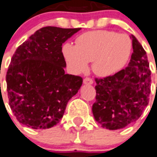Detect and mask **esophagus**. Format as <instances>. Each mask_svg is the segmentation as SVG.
Here are the masks:
<instances>
[{
    "mask_svg": "<svg viewBox=\"0 0 157 157\" xmlns=\"http://www.w3.org/2000/svg\"><path fill=\"white\" fill-rule=\"evenodd\" d=\"M83 83H84L85 85H92V84L94 83V81H93V80H92L91 78L86 77V78L84 79V81H83Z\"/></svg>",
    "mask_w": 157,
    "mask_h": 157,
    "instance_id": "34e87169",
    "label": "esophagus"
}]
</instances>
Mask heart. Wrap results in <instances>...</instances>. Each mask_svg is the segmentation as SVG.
<instances>
[{
  "label": "heart",
  "mask_w": 157,
  "mask_h": 157,
  "mask_svg": "<svg viewBox=\"0 0 157 157\" xmlns=\"http://www.w3.org/2000/svg\"><path fill=\"white\" fill-rule=\"evenodd\" d=\"M132 41L126 34L109 30H95L81 34L76 45L66 43L63 56L74 72L86 71L88 63L93 61L95 74L109 76L123 68L132 52Z\"/></svg>",
  "instance_id": "1"
}]
</instances>
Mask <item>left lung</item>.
Wrapping results in <instances>:
<instances>
[{
  "instance_id": "8db88e82",
  "label": "left lung",
  "mask_w": 157,
  "mask_h": 157,
  "mask_svg": "<svg viewBox=\"0 0 157 157\" xmlns=\"http://www.w3.org/2000/svg\"><path fill=\"white\" fill-rule=\"evenodd\" d=\"M128 66L113 76L95 79L93 114L101 127L118 130L136 122L149 101L151 71L146 52L134 35Z\"/></svg>"
}]
</instances>
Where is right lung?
<instances>
[{
  "label": "right lung",
  "instance_id": "right-lung-1",
  "mask_svg": "<svg viewBox=\"0 0 157 157\" xmlns=\"http://www.w3.org/2000/svg\"><path fill=\"white\" fill-rule=\"evenodd\" d=\"M81 30L46 26L16 50L6 74L9 104L19 123L33 129L60 121L82 78L65 74L62 44Z\"/></svg>",
  "mask_w": 157,
  "mask_h": 157
}]
</instances>
